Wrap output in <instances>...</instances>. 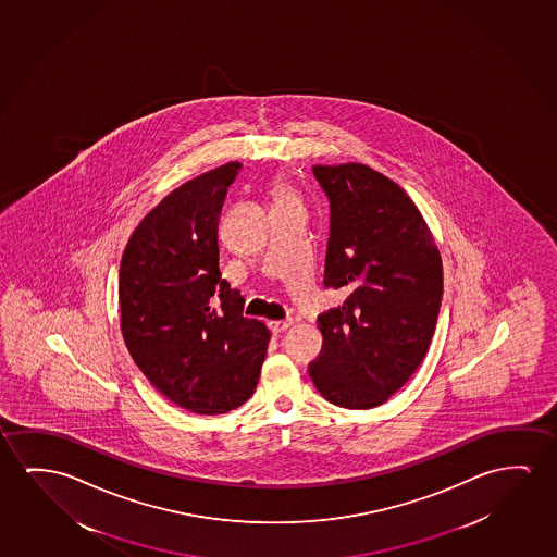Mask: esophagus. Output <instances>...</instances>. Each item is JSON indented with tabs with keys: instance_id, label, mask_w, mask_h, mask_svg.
Masks as SVG:
<instances>
[{
	"instance_id": "obj_1",
	"label": "esophagus",
	"mask_w": 557,
	"mask_h": 557,
	"mask_svg": "<svg viewBox=\"0 0 557 557\" xmlns=\"http://www.w3.org/2000/svg\"><path fill=\"white\" fill-rule=\"evenodd\" d=\"M290 325H293V320H274V322H270V330L277 335L282 331L289 330Z\"/></svg>"
}]
</instances>
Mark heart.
<instances>
[{
	"label": "heart",
	"instance_id": "1",
	"mask_svg": "<svg viewBox=\"0 0 557 557\" xmlns=\"http://www.w3.org/2000/svg\"><path fill=\"white\" fill-rule=\"evenodd\" d=\"M272 197H274V202L293 201V199H297L295 191L290 189L289 184H287L285 180H282V177L274 180V184H272Z\"/></svg>",
	"mask_w": 557,
	"mask_h": 557
}]
</instances>
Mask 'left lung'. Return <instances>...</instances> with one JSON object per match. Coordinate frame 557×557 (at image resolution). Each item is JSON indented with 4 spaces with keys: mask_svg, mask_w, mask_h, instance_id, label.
<instances>
[{
    "mask_svg": "<svg viewBox=\"0 0 557 557\" xmlns=\"http://www.w3.org/2000/svg\"><path fill=\"white\" fill-rule=\"evenodd\" d=\"M330 199L325 287L347 300L318 315L320 395L348 410L387 403L428 355L443 299V260L403 187L360 162L315 164Z\"/></svg>",
    "mask_w": 557,
    "mask_h": 557,
    "instance_id": "left-lung-1",
    "label": "left lung"
}]
</instances>
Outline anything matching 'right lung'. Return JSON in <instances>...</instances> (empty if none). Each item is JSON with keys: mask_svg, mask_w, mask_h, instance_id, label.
<instances>
[{"mask_svg": "<svg viewBox=\"0 0 557 557\" xmlns=\"http://www.w3.org/2000/svg\"><path fill=\"white\" fill-rule=\"evenodd\" d=\"M239 169L227 162L166 195L134 230L119 272L134 362L159 393L201 416L249 400L270 341L218 267V220Z\"/></svg>", "mask_w": 557, "mask_h": 557, "instance_id": "right-lung-1", "label": "right lung"}]
</instances>
